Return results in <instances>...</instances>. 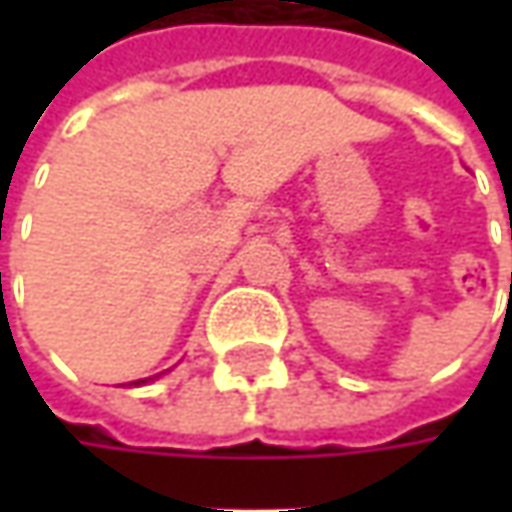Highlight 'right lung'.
<instances>
[{"instance_id": "1", "label": "right lung", "mask_w": 512, "mask_h": 512, "mask_svg": "<svg viewBox=\"0 0 512 512\" xmlns=\"http://www.w3.org/2000/svg\"><path fill=\"white\" fill-rule=\"evenodd\" d=\"M136 384V387H139V384H148V379H139V382H133Z\"/></svg>"}]
</instances>
